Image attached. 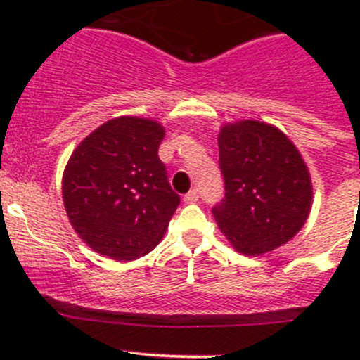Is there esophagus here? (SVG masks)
<instances>
[{
  "label": "esophagus",
  "mask_w": 360,
  "mask_h": 360,
  "mask_svg": "<svg viewBox=\"0 0 360 360\" xmlns=\"http://www.w3.org/2000/svg\"><path fill=\"white\" fill-rule=\"evenodd\" d=\"M198 200V191L197 190H190L186 195H184V202L186 203H193Z\"/></svg>",
  "instance_id": "esophagus-1"
}]
</instances>
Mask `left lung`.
I'll list each match as a JSON object with an SVG mask.
<instances>
[{
    "label": "left lung",
    "mask_w": 360,
    "mask_h": 360,
    "mask_svg": "<svg viewBox=\"0 0 360 360\" xmlns=\"http://www.w3.org/2000/svg\"><path fill=\"white\" fill-rule=\"evenodd\" d=\"M224 198L214 219L231 248L261 256L303 228L311 209V177L282 130L259 120L221 127L217 136Z\"/></svg>",
    "instance_id": "left-lung-1"
}]
</instances>
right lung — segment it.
Returning <instances> with one entry per match:
<instances>
[{
  "label": "right lung",
  "mask_w": 360,
  "mask_h": 360,
  "mask_svg": "<svg viewBox=\"0 0 360 360\" xmlns=\"http://www.w3.org/2000/svg\"><path fill=\"white\" fill-rule=\"evenodd\" d=\"M162 123L118 116L97 127L72 151L63 174L69 223L103 256L132 261L153 250L181 198L158 158Z\"/></svg>",
  "instance_id": "1"
}]
</instances>
